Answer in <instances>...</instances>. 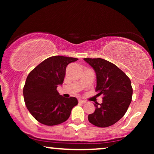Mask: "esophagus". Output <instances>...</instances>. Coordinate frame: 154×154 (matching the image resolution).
Listing matches in <instances>:
<instances>
[{"instance_id": "esophagus-1", "label": "esophagus", "mask_w": 154, "mask_h": 154, "mask_svg": "<svg viewBox=\"0 0 154 154\" xmlns=\"http://www.w3.org/2000/svg\"><path fill=\"white\" fill-rule=\"evenodd\" d=\"M78 102H79V103H86V101H85V100H83L82 99H79Z\"/></svg>"}]
</instances>
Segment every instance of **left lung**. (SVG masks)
I'll return each instance as SVG.
<instances>
[{"label": "left lung", "instance_id": "1", "mask_svg": "<svg viewBox=\"0 0 154 154\" xmlns=\"http://www.w3.org/2000/svg\"><path fill=\"white\" fill-rule=\"evenodd\" d=\"M96 75L95 91L103 95L102 103L95 104V110L88 120L99 128H107L117 122L125 115L132 100L131 81L114 63L100 59H84Z\"/></svg>", "mask_w": 154, "mask_h": 154}]
</instances>
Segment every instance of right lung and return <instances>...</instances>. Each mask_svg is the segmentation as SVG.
<instances>
[{
    "label": "right lung",
    "instance_id": "1",
    "mask_svg": "<svg viewBox=\"0 0 154 154\" xmlns=\"http://www.w3.org/2000/svg\"><path fill=\"white\" fill-rule=\"evenodd\" d=\"M77 60L66 56H51L28 75L23 89L24 102L39 122L48 126L64 122L73 107L77 105V98H64L56 90L63 82L67 65Z\"/></svg>",
    "mask_w": 154,
    "mask_h": 154
}]
</instances>
